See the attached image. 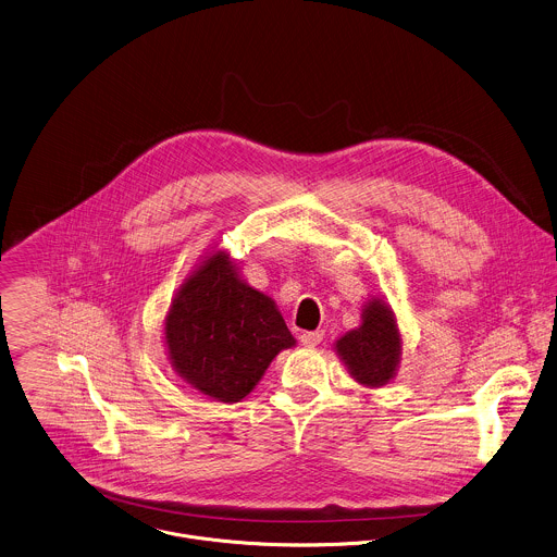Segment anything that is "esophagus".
<instances>
[{"mask_svg": "<svg viewBox=\"0 0 557 557\" xmlns=\"http://www.w3.org/2000/svg\"><path fill=\"white\" fill-rule=\"evenodd\" d=\"M323 337H325V332H323V330H317V332H304V334L299 335L301 344H306V346H317V344H321V342H323Z\"/></svg>", "mask_w": 557, "mask_h": 557, "instance_id": "1", "label": "esophagus"}]
</instances>
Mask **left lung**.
I'll return each mask as SVG.
<instances>
[{
    "instance_id": "obj_1",
    "label": "left lung",
    "mask_w": 557,
    "mask_h": 557,
    "mask_svg": "<svg viewBox=\"0 0 557 557\" xmlns=\"http://www.w3.org/2000/svg\"><path fill=\"white\" fill-rule=\"evenodd\" d=\"M335 350L357 383L366 387L387 385L396 376L403 350L392 308L383 299H370L363 306L361 325L342 335Z\"/></svg>"
}]
</instances>
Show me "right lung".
Wrapping results in <instances>:
<instances>
[{
	"mask_svg": "<svg viewBox=\"0 0 557 557\" xmlns=\"http://www.w3.org/2000/svg\"><path fill=\"white\" fill-rule=\"evenodd\" d=\"M165 346L185 383L213 400L238 403L295 337L275 301L238 277L227 251H215L176 293Z\"/></svg>",
	"mask_w": 557,
	"mask_h": 557,
	"instance_id": "right-lung-1",
	"label": "right lung"
}]
</instances>
